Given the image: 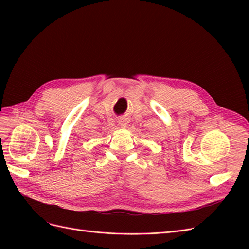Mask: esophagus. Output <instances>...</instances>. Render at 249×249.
I'll use <instances>...</instances> for the list:
<instances>
[{
    "instance_id": "34e87169",
    "label": "esophagus",
    "mask_w": 249,
    "mask_h": 249,
    "mask_svg": "<svg viewBox=\"0 0 249 249\" xmlns=\"http://www.w3.org/2000/svg\"><path fill=\"white\" fill-rule=\"evenodd\" d=\"M117 123L122 127H126L127 126V119L125 117H124V116L118 117L117 118Z\"/></svg>"
}]
</instances>
